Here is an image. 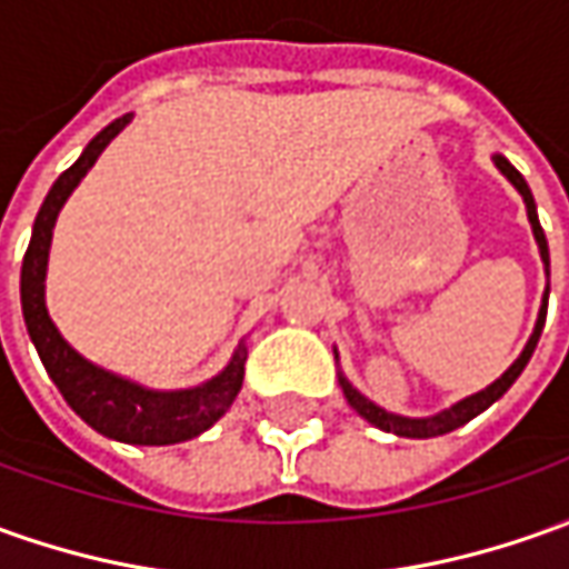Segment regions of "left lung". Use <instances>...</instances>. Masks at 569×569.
Wrapping results in <instances>:
<instances>
[{
    "label": "left lung",
    "mask_w": 569,
    "mask_h": 569,
    "mask_svg": "<svg viewBox=\"0 0 569 569\" xmlns=\"http://www.w3.org/2000/svg\"><path fill=\"white\" fill-rule=\"evenodd\" d=\"M492 161H496V168L508 180H511L517 192L523 196V202H527V218L532 223V236H536V242H539V254H542L545 261V273H548V242H545V233H542V223H539V214H536V202H532V192H529L527 180H523V173L513 168L511 161L505 158V154H492ZM545 311H548V286H545V299H542V308H539V320H536V330L529 336L527 349L520 351V358L513 361L501 377H498L492 386H486L482 392L477 396H467L461 398L458 405H451L446 411H439V415L432 417H401V415H389V411H382L380 405H373L370 398H365L355 386H351L342 373H339V386H342V392L349 398V405L358 411V415L365 417L367 423H373V427H380L386 432H396V436H405V439H432V436H446V432L458 430L463 423H470L473 417L482 415L492 401L505 396L508 389L513 386V380L523 373V367L529 365V358H532V351L539 346V336H542V327H545Z\"/></svg>",
    "instance_id": "1"
}]
</instances>
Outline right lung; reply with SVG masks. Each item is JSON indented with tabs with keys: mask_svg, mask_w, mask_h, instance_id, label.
Returning a JSON list of instances; mask_svg holds the SVG:
<instances>
[{
	"mask_svg": "<svg viewBox=\"0 0 569 569\" xmlns=\"http://www.w3.org/2000/svg\"><path fill=\"white\" fill-rule=\"evenodd\" d=\"M130 118L133 114H123L108 123L102 133H96L83 154L49 189L40 214L33 220V236H30L24 268H21V308H24L27 333L40 351L42 367L49 370L64 401L92 430L118 442H130V446H173V442L196 439L233 405L246 377V358H249L246 342H239L230 365L202 386L158 392L133 380H123L106 367L87 361L83 355H77L46 311V264H49V246H52L58 211L96 164V158L106 152L108 142L130 123Z\"/></svg>",
	"mask_w": 569,
	"mask_h": 569,
	"instance_id": "1",
	"label": "right lung"
}]
</instances>
